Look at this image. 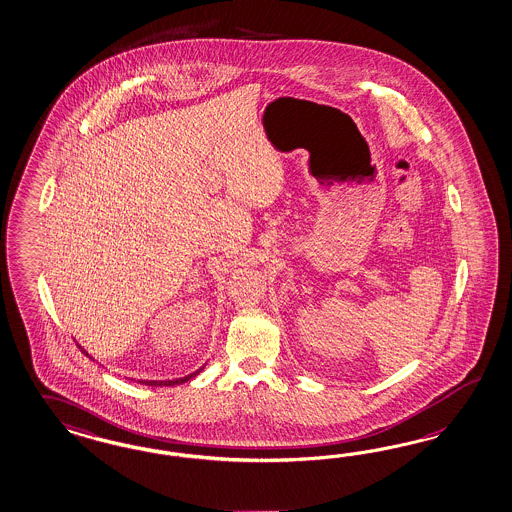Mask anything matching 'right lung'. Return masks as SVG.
I'll return each mask as SVG.
<instances>
[{
  "label": "right lung",
  "instance_id": "1",
  "mask_svg": "<svg viewBox=\"0 0 512 512\" xmlns=\"http://www.w3.org/2000/svg\"><path fill=\"white\" fill-rule=\"evenodd\" d=\"M88 355V353H86ZM204 370V366L202 368H198L196 372H192V374H189V376H185V378H179V380H168V381H144V383H147V385H179V383H185V381H189L190 378H194L196 374H200ZM142 383V381H140Z\"/></svg>",
  "mask_w": 512,
  "mask_h": 512
}]
</instances>
